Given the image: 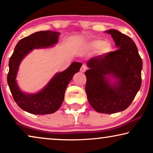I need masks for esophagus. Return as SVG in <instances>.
<instances>
[{
	"mask_svg": "<svg viewBox=\"0 0 153 153\" xmlns=\"http://www.w3.org/2000/svg\"><path fill=\"white\" fill-rule=\"evenodd\" d=\"M87 69H88L87 66H86V65H83L81 66V69H80V71H81V72H85V71H86Z\"/></svg>",
	"mask_w": 153,
	"mask_h": 153,
	"instance_id": "1",
	"label": "esophagus"
}]
</instances>
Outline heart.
I'll use <instances>...</instances> for the list:
<instances>
[{"instance_id":"b5f03b06","label":"heart","mask_w":153,"mask_h":153,"mask_svg":"<svg viewBox=\"0 0 153 153\" xmlns=\"http://www.w3.org/2000/svg\"><path fill=\"white\" fill-rule=\"evenodd\" d=\"M89 47L93 49H99L102 54H107L112 51L113 47L111 44L104 42L102 39H95L89 43Z\"/></svg>"}]
</instances>
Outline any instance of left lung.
<instances>
[{"label":"left lung","instance_id":"1","mask_svg":"<svg viewBox=\"0 0 153 153\" xmlns=\"http://www.w3.org/2000/svg\"><path fill=\"white\" fill-rule=\"evenodd\" d=\"M106 33L111 35L118 49L88 60L85 93L96 111L114 114L126 109L139 91L143 62L131 37L114 29ZM107 75L118 81L111 85Z\"/></svg>","mask_w":153,"mask_h":153}]
</instances>
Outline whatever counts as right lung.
<instances>
[{
	"instance_id": "obj_1",
	"label": "right lung",
	"mask_w": 153,
	"mask_h": 153,
	"mask_svg": "<svg viewBox=\"0 0 153 153\" xmlns=\"http://www.w3.org/2000/svg\"><path fill=\"white\" fill-rule=\"evenodd\" d=\"M59 33L51 30L39 31L19 41L10 58L7 83L16 104L33 114L45 115L56 112L63 102L65 92L73 76L80 70L82 63L74 62L63 72L58 73L42 91L34 95L20 91L16 83V75L21 61L33 49L51 47L58 42Z\"/></svg>"
}]
</instances>
